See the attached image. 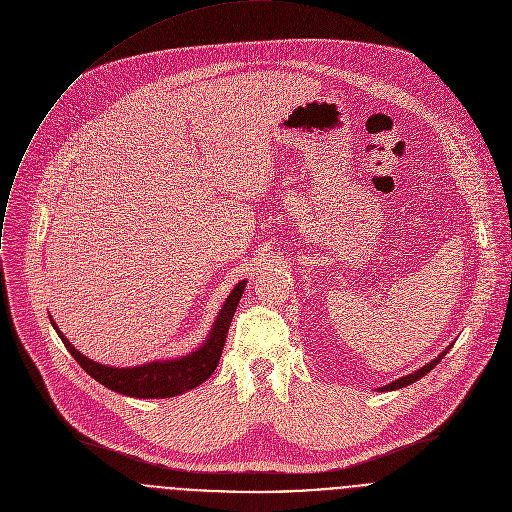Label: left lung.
Segmentation results:
<instances>
[{"mask_svg": "<svg viewBox=\"0 0 512 512\" xmlns=\"http://www.w3.org/2000/svg\"><path fill=\"white\" fill-rule=\"evenodd\" d=\"M449 353V349H445L437 359H433L431 363H427L425 367H421L419 371H415V373H411V375H407V377H403V379H397V381H393V383H389V385H385V387H381V391H395V389H403V387H407V385H411V383H415V381H419L421 377H425L427 373H431L441 361H443V357Z\"/></svg>", "mask_w": 512, "mask_h": 512, "instance_id": "left-lung-1", "label": "left lung"}]
</instances>
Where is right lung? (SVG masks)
Listing matches in <instances>:
<instances>
[{
    "instance_id": "1",
    "label": "right lung",
    "mask_w": 512,
    "mask_h": 512,
    "mask_svg": "<svg viewBox=\"0 0 512 512\" xmlns=\"http://www.w3.org/2000/svg\"><path fill=\"white\" fill-rule=\"evenodd\" d=\"M247 281H241L235 285V289L229 293L223 309L217 315V321L209 333V339L199 347L195 353L187 357H179L173 361H155L131 369H117V367H105L99 365L87 357H83L65 337L63 333L55 327L59 339L71 353V357L81 365V369L91 375L95 381H99L103 387L127 395V397H137V399H167L181 395L189 389L199 387L205 379L213 375L217 369V363L221 359L227 331L231 325V319L235 315V309L239 305V299L245 291Z\"/></svg>"
}]
</instances>
